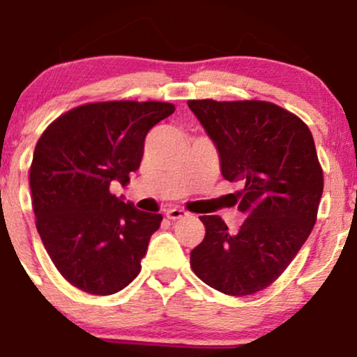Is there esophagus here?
Segmentation results:
<instances>
[{
    "mask_svg": "<svg viewBox=\"0 0 357 357\" xmlns=\"http://www.w3.org/2000/svg\"><path fill=\"white\" fill-rule=\"evenodd\" d=\"M166 216H167V220H173V221H176V220L186 218L188 213L184 211V210H181V208H171V210H167V211H166Z\"/></svg>",
    "mask_w": 357,
    "mask_h": 357,
    "instance_id": "esophagus-1",
    "label": "esophagus"
}]
</instances>
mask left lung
Here are the masks:
<instances>
[{
	"instance_id": "1",
	"label": "left lung",
	"mask_w": 357,
	"mask_h": 357,
	"mask_svg": "<svg viewBox=\"0 0 357 357\" xmlns=\"http://www.w3.org/2000/svg\"><path fill=\"white\" fill-rule=\"evenodd\" d=\"M220 154L221 174L245 190L233 195L247 216L230 233L218 215L202 216L204 240L191 268L227 296H250L277 280L312 231L324 190L309 127L261 100H188Z\"/></svg>"
}]
</instances>
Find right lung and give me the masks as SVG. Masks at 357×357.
<instances>
[{
  "label": "right lung",
  "instance_id": "add662e5",
  "mask_svg": "<svg viewBox=\"0 0 357 357\" xmlns=\"http://www.w3.org/2000/svg\"><path fill=\"white\" fill-rule=\"evenodd\" d=\"M167 102H97L60 116L38 139L30 167L36 230L59 272L93 296H110L141 272L158 213L137 210L110 184L130 181Z\"/></svg>",
  "mask_w": 357,
  "mask_h": 357
}]
</instances>
